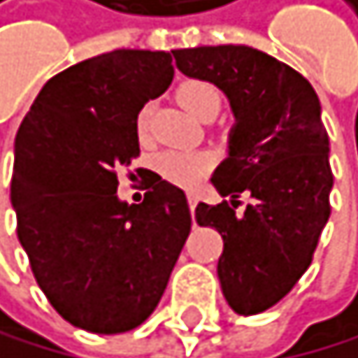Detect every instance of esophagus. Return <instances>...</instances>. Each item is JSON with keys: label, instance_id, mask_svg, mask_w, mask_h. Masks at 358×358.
Here are the masks:
<instances>
[{"label": "esophagus", "instance_id": "esophagus-1", "mask_svg": "<svg viewBox=\"0 0 358 358\" xmlns=\"http://www.w3.org/2000/svg\"><path fill=\"white\" fill-rule=\"evenodd\" d=\"M196 201H199V196H196V192H188V206H190L192 213H194V208H196Z\"/></svg>", "mask_w": 358, "mask_h": 358}]
</instances>
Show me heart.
Listing matches in <instances>:
<instances>
[{
	"label": "heart",
	"mask_w": 358,
	"mask_h": 358,
	"mask_svg": "<svg viewBox=\"0 0 358 358\" xmlns=\"http://www.w3.org/2000/svg\"><path fill=\"white\" fill-rule=\"evenodd\" d=\"M177 97L186 110L199 119H208L219 113L221 94L219 90L203 79H188L183 81L177 90ZM150 121H152V106L143 103L137 113V135L139 139H148L150 135ZM157 170L166 181L175 186L192 188L201 183L210 170H213V157L208 152H164L157 162Z\"/></svg>",
	"instance_id": "heart-1"
}]
</instances>
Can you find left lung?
Returning a JSON list of instances; mask_svg holds the SVG:
<instances>
[{
  "mask_svg": "<svg viewBox=\"0 0 358 358\" xmlns=\"http://www.w3.org/2000/svg\"><path fill=\"white\" fill-rule=\"evenodd\" d=\"M183 75L226 92L237 124L230 155L213 175L228 201L199 203V226L219 230L221 290L237 315H259L288 294L310 268L330 217V139L310 81L250 46L172 50ZM241 192L251 203L237 213Z\"/></svg>",
  "mask_w": 358,
  "mask_h": 358,
  "instance_id": "1",
  "label": "left lung"
}]
</instances>
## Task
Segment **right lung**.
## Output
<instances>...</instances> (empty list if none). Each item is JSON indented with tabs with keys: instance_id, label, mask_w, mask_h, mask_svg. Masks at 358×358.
Returning <instances> with one entry per match:
<instances>
[{
	"instance_id": "right-lung-1",
	"label": "right lung",
	"mask_w": 358,
	"mask_h": 358,
	"mask_svg": "<svg viewBox=\"0 0 358 358\" xmlns=\"http://www.w3.org/2000/svg\"><path fill=\"white\" fill-rule=\"evenodd\" d=\"M172 77L164 50L97 55L48 79L17 130V237L39 288L75 328L119 334L141 325L190 234L186 194L157 172L141 203L117 196V172L139 157V108Z\"/></svg>"
}]
</instances>
